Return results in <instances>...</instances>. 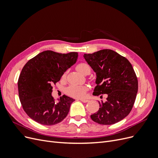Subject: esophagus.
<instances>
[{
  "instance_id": "esophagus-1",
  "label": "esophagus",
  "mask_w": 158,
  "mask_h": 158,
  "mask_svg": "<svg viewBox=\"0 0 158 158\" xmlns=\"http://www.w3.org/2000/svg\"><path fill=\"white\" fill-rule=\"evenodd\" d=\"M81 102H84V103H87V102H89V100H88V99H80Z\"/></svg>"
}]
</instances>
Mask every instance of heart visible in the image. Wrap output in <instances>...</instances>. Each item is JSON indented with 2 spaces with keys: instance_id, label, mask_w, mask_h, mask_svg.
Returning <instances> with one entry per match:
<instances>
[{
  "instance_id": "b5f03b06",
  "label": "heart",
  "mask_w": 158,
  "mask_h": 158,
  "mask_svg": "<svg viewBox=\"0 0 158 158\" xmlns=\"http://www.w3.org/2000/svg\"><path fill=\"white\" fill-rule=\"evenodd\" d=\"M77 69L80 73L85 75L88 73H90L91 69L89 66L85 63H81L76 66ZM65 77V74L63 76V78ZM88 88L85 85H70L66 89V93L69 95L73 98H82L85 96V92H87Z\"/></svg>"
}]
</instances>
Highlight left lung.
<instances>
[{
  "instance_id": "1",
  "label": "left lung",
  "mask_w": 158,
  "mask_h": 158,
  "mask_svg": "<svg viewBox=\"0 0 158 158\" xmlns=\"http://www.w3.org/2000/svg\"><path fill=\"white\" fill-rule=\"evenodd\" d=\"M84 57L96 73L93 95L107 97L105 102H99L100 107L91 118L103 125L123 120L131 111L138 92V79L132 64L111 49L84 54Z\"/></svg>"
}]
</instances>
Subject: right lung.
Instances as JSON below:
<instances>
[{"mask_svg": "<svg viewBox=\"0 0 158 158\" xmlns=\"http://www.w3.org/2000/svg\"><path fill=\"white\" fill-rule=\"evenodd\" d=\"M78 56L76 52L62 54L45 51L23 66L18 82L19 98L24 111L33 121L54 125L67 116L74 99L64 95L56 102L51 95L52 85L76 63Z\"/></svg>", "mask_w": 158, "mask_h": 158, "instance_id": "1", "label": "right lung"}]
</instances>
